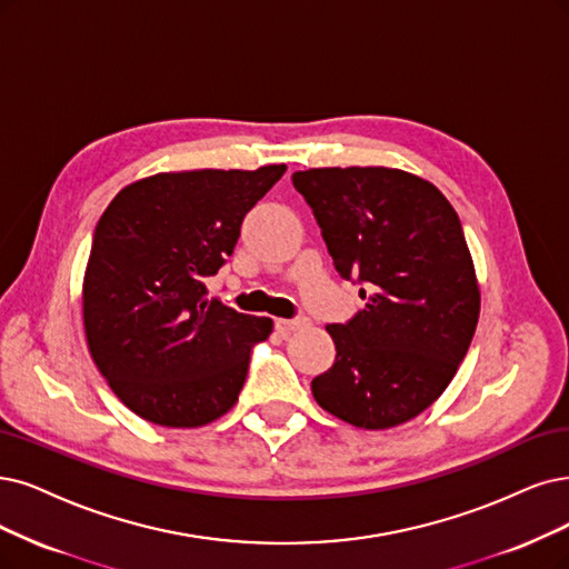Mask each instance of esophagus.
<instances>
[{
  "instance_id": "obj_1",
  "label": "esophagus",
  "mask_w": 569,
  "mask_h": 569,
  "mask_svg": "<svg viewBox=\"0 0 569 569\" xmlns=\"http://www.w3.org/2000/svg\"><path fill=\"white\" fill-rule=\"evenodd\" d=\"M309 326V319L307 317H296V319H277V330L288 335L292 330H300V328H307Z\"/></svg>"
}]
</instances>
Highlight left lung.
I'll use <instances>...</instances> for the list:
<instances>
[{"label": "left lung", "mask_w": 569, "mask_h": 569, "mask_svg": "<svg viewBox=\"0 0 569 569\" xmlns=\"http://www.w3.org/2000/svg\"><path fill=\"white\" fill-rule=\"evenodd\" d=\"M292 184L366 300L326 328L338 356L311 393L359 429L403 425L446 391L473 340L480 290L465 229L431 182L396 168H309Z\"/></svg>", "instance_id": "8db88e82"}]
</instances>
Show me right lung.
Listing matches in <instances>:
<instances>
[{
    "label": "right lung",
    "mask_w": 569,
    "mask_h": 569,
    "mask_svg": "<svg viewBox=\"0 0 569 569\" xmlns=\"http://www.w3.org/2000/svg\"><path fill=\"white\" fill-rule=\"evenodd\" d=\"M286 166L138 180L96 224L83 277L93 361L126 408L159 427H203L237 403L271 319L208 300L241 222Z\"/></svg>",
    "instance_id": "obj_1"
}]
</instances>
